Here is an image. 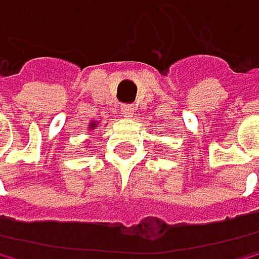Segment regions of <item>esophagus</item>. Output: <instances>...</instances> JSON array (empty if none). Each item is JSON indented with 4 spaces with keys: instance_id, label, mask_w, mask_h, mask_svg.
Returning a JSON list of instances; mask_svg holds the SVG:
<instances>
[{
    "instance_id": "esophagus-1",
    "label": "esophagus",
    "mask_w": 259,
    "mask_h": 259,
    "mask_svg": "<svg viewBox=\"0 0 259 259\" xmlns=\"http://www.w3.org/2000/svg\"><path fill=\"white\" fill-rule=\"evenodd\" d=\"M121 113L124 116H128V118H131V116L135 115V107L133 105H121Z\"/></svg>"
}]
</instances>
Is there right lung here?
Segmentation results:
<instances>
[{
	"label": "right lung",
	"instance_id": "obj_1",
	"mask_svg": "<svg viewBox=\"0 0 259 259\" xmlns=\"http://www.w3.org/2000/svg\"><path fill=\"white\" fill-rule=\"evenodd\" d=\"M99 123H100V121H91L89 124H87V130H89V131L97 130V128H99ZM85 147H87V146H85Z\"/></svg>",
	"mask_w": 259,
	"mask_h": 259
}]
</instances>
